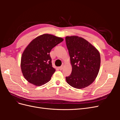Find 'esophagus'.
<instances>
[{
	"label": "esophagus",
	"mask_w": 120,
	"mask_h": 120,
	"mask_svg": "<svg viewBox=\"0 0 120 120\" xmlns=\"http://www.w3.org/2000/svg\"><path fill=\"white\" fill-rule=\"evenodd\" d=\"M63 68H64V66H63V65H62V66H61L59 68L60 70H62V69Z\"/></svg>",
	"instance_id": "1"
}]
</instances>
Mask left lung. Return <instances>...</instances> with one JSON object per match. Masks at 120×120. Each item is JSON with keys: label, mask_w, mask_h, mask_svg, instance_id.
Masks as SVG:
<instances>
[{"label": "left lung", "mask_w": 120, "mask_h": 120, "mask_svg": "<svg viewBox=\"0 0 120 120\" xmlns=\"http://www.w3.org/2000/svg\"><path fill=\"white\" fill-rule=\"evenodd\" d=\"M66 42L72 66L67 82L76 89L89 86L99 73L101 57L99 51L90 42L78 36L66 37Z\"/></svg>", "instance_id": "obj_1"}]
</instances>
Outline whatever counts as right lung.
Here are the masks:
<instances>
[{
	"label": "right lung",
	"mask_w": 120,
	"mask_h": 120,
	"mask_svg": "<svg viewBox=\"0 0 120 120\" xmlns=\"http://www.w3.org/2000/svg\"><path fill=\"white\" fill-rule=\"evenodd\" d=\"M64 39L44 34L30 42L22 53L21 69L25 79L37 86L45 85L50 80L56 69L52 66L50 52Z\"/></svg>",
	"instance_id": "1"
}]
</instances>
